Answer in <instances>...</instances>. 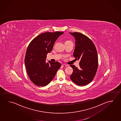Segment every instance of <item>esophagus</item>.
I'll use <instances>...</instances> for the list:
<instances>
[{
    "label": "esophagus",
    "mask_w": 121,
    "mask_h": 121,
    "mask_svg": "<svg viewBox=\"0 0 121 121\" xmlns=\"http://www.w3.org/2000/svg\"><path fill=\"white\" fill-rule=\"evenodd\" d=\"M62 66H63V67H67V66H68V65H65V64H62Z\"/></svg>",
    "instance_id": "esophagus-1"
}]
</instances>
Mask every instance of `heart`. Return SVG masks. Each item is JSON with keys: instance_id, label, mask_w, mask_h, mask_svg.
Wrapping results in <instances>:
<instances>
[{"instance_id": "1", "label": "heart", "mask_w": 121, "mask_h": 121, "mask_svg": "<svg viewBox=\"0 0 121 121\" xmlns=\"http://www.w3.org/2000/svg\"><path fill=\"white\" fill-rule=\"evenodd\" d=\"M72 43V42L70 40H66L65 42V44H66V43Z\"/></svg>"}]
</instances>
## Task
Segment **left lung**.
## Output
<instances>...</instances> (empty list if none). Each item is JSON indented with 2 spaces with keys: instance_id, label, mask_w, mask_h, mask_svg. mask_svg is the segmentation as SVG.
<instances>
[{
  "instance_id": "obj_1",
  "label": "left lung",
  "mask_w": 121,
  "mask_h": 121,
  "mask_svg": "<svg viewBox=\"0 0 121 121\" xmlns=\"http://www.w3.org/2000/svg\"><path fill=\"white\" fill-rule=\"evenodd\" d=\"M70 33L76 40L73 55L75 60L80 61L79 68L70 65L73 69L70 78L76 85L84 86L91 82L96 74L98 66L97 50L87 36L78 32Z\"/></svg>"
}]
</instances>
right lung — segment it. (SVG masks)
I'll list each match as a JSON object with an SVG mask.
<instances>
[{
  "instance_id": "right-lung-1",
  "label": "right lung",
  "mask_w": 121,
  "mask_h": 121,
  "mask_svg": "<svg viewBox=\"0 0 121 121\" xmlns=\"http://www.w3.org/2000/svg\"><path fill=\"white\" fill-rule=\"evenodd\" d=\"M63 32H45L34 39L28 46L25 58L30 80L38 86H45L52 80L61 66L60 62H46L47 54L53 49L56 41Z\"/></svg>"
}]
</instances>
